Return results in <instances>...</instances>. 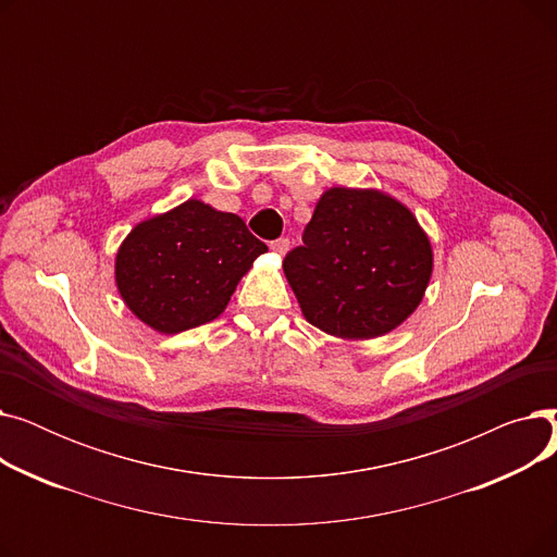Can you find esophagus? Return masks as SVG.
Here are the masks:
<instances>
[{
	"label": "esophagus",
	"instance_id": "1",
	"mask_svg": "<svg viewBox=\"0 0 557 557\" xmlns=\"http://www.w3.org/2000/svg\"><path fill=\"white\" fill-rule=\"evenodd\" d=\"M271 250L275 252V255H280V257H284L286 255V250H288V239H284V237H280V239H275V242H271Z\"/></svg>",
	"mask_w": 557,
	"mask_h": 557
}]
</instances>
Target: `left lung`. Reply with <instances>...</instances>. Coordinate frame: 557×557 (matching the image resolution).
Returning a JSON list of instances; mask_svg holds the SVG:
<instances>
[{
    "instance_id": "obj_1",
    "label": "left lung",
    "mask_w": 557,
    "mask_h": 557,
    "mask_svg": "<svg viewBox=\"0 0 557 557\" xmlns=\"http://www.w3.org/2000/svg\"><path fill=\"white\" fill-rule=\"evenodd\" d=\"M284 275L309 323L338 338H376L424 298L433 250L413 212L376 189L320 196Z\"/></svg>"
}]
</instances>
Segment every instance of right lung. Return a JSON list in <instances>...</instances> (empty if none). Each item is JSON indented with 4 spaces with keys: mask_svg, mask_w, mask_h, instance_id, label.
Returning <instances> with one entry per match:
<instances>
[{
    "mask_svg": "<svg viewBox=\"0 0 557 557\" xmlns=\"http://www.w3.org/2000/svg\"><path fill=\"white\" fill-rule=\"evenodd\" d=\"M267 250L244 219L189 198L131 230L116 250L114 282L144 325L178 334L219 318Z\"/></svg>",
    "mask_w": 557,
    "mask_h": 557,
    "instance_id": "add662e5",
    "label": "right lung"
}]
</instances>
